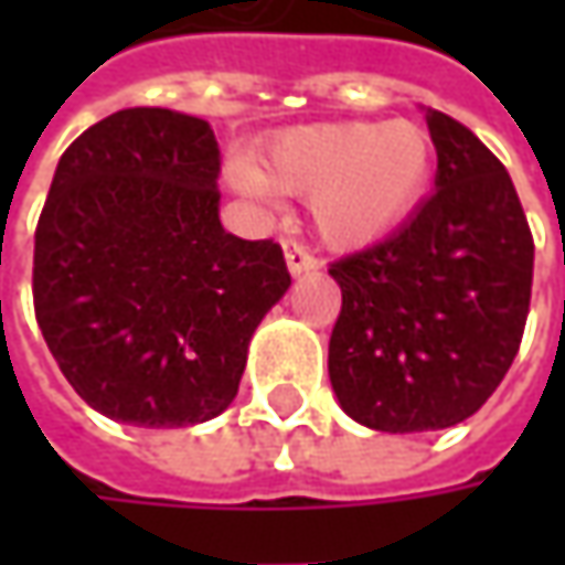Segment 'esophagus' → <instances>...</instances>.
I'll use <instances>...</instances> for the list:
<instances>
[{"mask_svg": "<svg viewBox=\"0 0 565 565\" xmlns=\"http://www.w3.org/2000/svg\"><path fill=\"white\" fill-rule=\"evenodd\" d=\"M282 250H286V267H289L292 276H305V273H315L320 267V260H317L315 254L305 245L292 242V238H282Z\"/></svg>", "mask_w": 565, "mask_h": 565, "instance_id": "obj_1", "label": "esophagus"}]
</instances>
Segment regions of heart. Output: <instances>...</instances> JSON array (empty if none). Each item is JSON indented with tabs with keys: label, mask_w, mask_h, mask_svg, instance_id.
Returning <instances> with one entry per match:
<instances>
[{
	"label": "heart",
	"mask_w": 565,
	"mask_h": 565,
	"mask_svg": "<svg viewBox=\"0 0 565 565\" xmlns=\"http://www.w3.org/2000/svg\"><path fill=\"white\" fill-rule=\"evenodd\" d=\"M434 172V138L408 119L323 121L276 135L260 169L228 166L250 198L270 191L311 198L317 235L342 250L386 238L422 204Z\"/></svg>",
	"instance_id": "b5f03b06"
}]
</instances>
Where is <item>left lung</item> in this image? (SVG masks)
<instances>
[{"mask_svg":"<svg viewBox=\"0 0 565 565\" xmlns=\"http://www.w3.org/2000/svg\"><path fill=\"white\" fill-rule=\"evenodd\" d=\"M434 194L371 248L330 264L342 311L330 383L349 418L418 434L475 415L507 377L532 301L534 242L510 172L427 109Z\"/></svg>","mask_w":565,"mask_h":565,"instance_id":"1","label":"left lung"}]
</instances>
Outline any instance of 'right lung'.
<instances>
[{
    "instance_id": "obj_1",
    "label": "right lung",
    "mask_w": 565,
    "mask_h": 565,
    "mask_svg": "<svg viewBox=\"0 0 565 565\" xmlns=\"http://www.w3.org/2000/svg\"><path fill=\"white\" fill-rule=\"evenodd\" d=\"M210 121L135 106L55 166L33 235V311L99 415L188 427L226 412L257 323L292 286L282 248L220 223Z\"/></svg>"
}]
</instances>
